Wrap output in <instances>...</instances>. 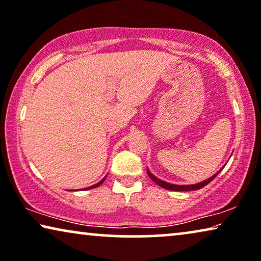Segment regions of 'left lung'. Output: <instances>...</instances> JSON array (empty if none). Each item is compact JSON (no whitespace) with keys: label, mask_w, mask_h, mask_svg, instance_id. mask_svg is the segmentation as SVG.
<instances>
[{"label":"left lung","mask_w":261,"mask_h":261,"mask_svg":"<svg viewBox=\"0 0 261 261\" xmlns=\"http://www.w3.org/2000/svg\"><path fill=\"white\" fill-rule=\"evenodd\" d=\"M222 171V168L220 169V171H218V173H215V174L213 176H211L210 179H207L205 181H202V182H199V184H195V185H173V184H169V182H166V181H162L160 179H158L156 176H154L152 173H150L148 169H147V174H148V176L152 179L154 182H155L156 185H159V186L165 188V190H169V191H176V192H185V191H195V190H200V188L205 187L206 185H208L211 181H212L215 176H217L219 173H220Z\"/></svg>","instance_id":"obj_1"}]
</instances>
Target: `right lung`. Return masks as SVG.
Instances as JSON below:
<instances>
[{
  "mask_svg": "<svg viewBox=\"0 0 261 261\" xmlns=\"http://www.w3.org/2000/svg\"><path fill=\"white\" fill-rule=\"evenodd\" d=\"M105 179H106V177H103V179H102V180H101V181H100V182H97L96 185H93V186H90V187H88V188H85V190H92V188H95V187H97V186H100V185H101V184H102V182H103V181H105Z\"/></svg>",
  "mask_w": 261,
  "mask_h": 261,
  "instance_id": "obj_1",
  "label": "right lung"
}]
</instances>
